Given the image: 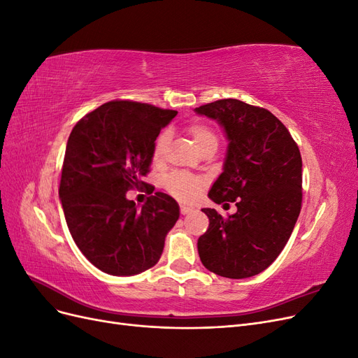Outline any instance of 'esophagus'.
Returning <instances> with one entry per match:
<instances>
[{"instance_id":"obj_1","label":"esophagus","mask_w":358,"mask_h":358,"mask_svg":"<svg viewBox=\"0 0 358 358\" xmlns=\"http://www.w3.org/2000/svg\"><path fill=\"white\" fill-rule=\"evenodd\" d=\"M194 210L192 206H188V204H180V213L182 215H187V213H191Z\"/></svg>"}]
</instances>
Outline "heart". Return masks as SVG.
Segmentation results:
<instances>
[{"label": "heart", "mask_w": 358, "mask_h": 358, "mask_svg": "<svg viewBox=\"0 0 358 358\" xmlns=\"http://www.w3.org/2000/svg\"><path fill=\"white\" fill-rule=\"evenodd\" d=\"M188 134L191 136L192 142L196 143L199 150H203L208 146H218V137H216V133L206 124H201V122L192 124L188 128ZM169 140H170V134L167 131H162L157 137L155 145H154V152H152V159L155 162H161L164 159L166 150L169 146ZM203 185L204 182L201 179L187 176V175H173L167 179V188L170 194L182 201H191L194 199H197L200 191L203 189Z\"/></svg>", "instance_id": "heart-1"}]
</instances>
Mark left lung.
<instances>
[{"label":"left lung","instance_id":"left-lung-1","mask_svg":"<svg viewBox=\"0 0 358 358\" xmlns=\"http://www.w3.org/2000/svg\"><path fill=\"white\" fill-rule=\"evenodd\" d=\"M194 112L218 122L229 142L222 173L208 196L216 204L237 206L229 218L215 209H201L209 229L199 237L200 259L224 278L255 276L282 252L297 222L300 150L285 125L262 107L227 99Z\"/></svg>","mask_w":358,"mask_h":358}]
</instances>
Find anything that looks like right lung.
<instances>
[{"instance_id":"1","label":"right lung","mask_w":358,"mask_h":358,"mask_svg":"<svg viewBox=\"0 0 358 358\" xmlns=\"http://www.w3.org/2000/svg\"><path fill=\"white\" fill-rule=\"evenodd\" d=\"M176 110L109 101L83 116L69 137L59 200L74 243L101 272L133 276L154 267L179 204L155 192L137 209L127 191L142 188L159 131Z\"/></svg>"}]
</instances>
